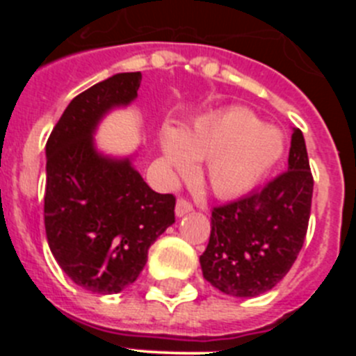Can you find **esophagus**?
<instances>
[{"instance_id":"esophagus-1","label":"esophagus","mask_w":356,"mask_h":356,"mask_svg":"<svg viewBox=\"0 0 356 356\" xmlns=\"http://www.w3.org/2000/svg\"><path fill=\"white\" fill-rule=\"evenodd\" d=\"M193 209H194L193 203L185 200V197H180V200L176 201V216L178 217L185 216V213H188V212H193Z\"/></svg>"}]
</instances>
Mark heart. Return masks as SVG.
<instances>
[{"label": "heart", "mask_w": 356, "mask_h": 356, "mask_svg": "<svg viewBox=\"0 0 356 356\" xmlns=\"http://www.w3.org/2000/svg\"><path fill=\"white\" fill-rule=\"evenodd\" d=\"M282 151V137L271 128L260 127L259 119L244 108L203 115L187 130L165 131L162 137L168 168L188 175L194 160H207V181L222 197L251 191L278 162Z\"/></svg>", "instance_id": "1"}]
</instances>
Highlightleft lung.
Here are the masks:
<instances>
[{
    "label": "left lung",
    "instance_id": "obj_1",
    "mask_svg": "<svg viewBox=\"0 0 356 356\" xmlns=\"http://www.w3.org/2000/svg\"><path fill=\"white\" fill-rule=\"evenodd\" d=\"M312 193L303 134L294 128L287 171L257 193L212 209L209 246L200 257L203 278L235 298L271 291L303 248Z\"/></svg>",
    "mask_w": 356,
    "mask_h": 356
}]
</instances>
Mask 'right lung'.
Listing matches in <instances>:
<instances>
[{
  "instance_id": "right-lung-1",
  "label": "right lung",
  "mask_w": 356,
  "mask_h": 356,
  "mask_svg": "<svg viewBox=\"0 0 356 356\" xmlns=\"http://www.w3.org/2000/svg\"><path fill=\"white\" fill-rule=\"evenodd\" d=\"M140 72H121L78 94L46 143L44 226L65 275L97 294L139 278L147 250L175 222L176 197L155 193L130 160L97 155L92 131L112 106L128 105Z\"/></svg>"
}]
</instances>
